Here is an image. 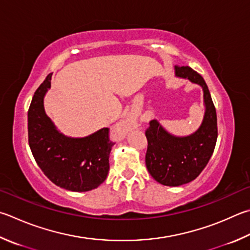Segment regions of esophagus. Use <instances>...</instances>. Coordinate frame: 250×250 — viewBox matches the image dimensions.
Instances as JSON below:
<instances>
[{"mask_svg": "<svg viewBox=\"0 0 250 250\" xmlns=\"http://www.w3.org/2000/svg\"><path fill=\"white\" fill-rule=\"evenodd\" d=\"M129 126L126 124H121V125H118L117 128H115V130H113V132H115V134L117 135V137H124V135L125 134L126 131H128Z\"/></svg>", "mask_w": 250, "mask_h": 250, "instance_id": "34e87169", "label": "esophagus"}]
</instances>
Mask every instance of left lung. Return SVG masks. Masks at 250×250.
<instances>
[{"instance_id": "obj_1", "label": "left lung", "mask_w": 250, "mask_h": 250, "mask_svg": "<svg viewBox=\"0 0 250 250\" xmlns=\"http://www.w3.org/2000/svg\"><path fill=\"white\" fill-rule=\"evenodd\" d=\"M175 73L202 86L206 113L200 128L189 137H174L156 120L149 122L145 131L146 168L156 181L170 187L188 184L201 174L210 161L217 139L216 110L203 78L189 66L176 65Z\"/></svg>"}]
</instances>
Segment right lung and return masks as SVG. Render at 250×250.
<instances>
[{
  "label": "right lung",
  "instance_id": "add662e5",
  "mask_svg": "<svg viewBox=\"0 0 250 250\" xmlns=\"http://www.w3.org/2000/svg\"><path fill=\"white\" fill-rule=\"evenodd\" d=\"M50 73L34 94L28 109V143L36 163L53 184L71 191H89L107 178L113 146L109 129L86 138H67L46 115L44 94L51 86Z\"/></svg>",
  "mask_w": 250,
  "mask_h": 250
}]
</instances>
